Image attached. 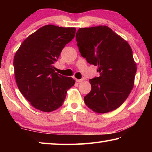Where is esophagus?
<instances>
[{
  "mask_svg": "<svg viewBox=\"0 0 152 152\" xmlns=\"http://www.w3.org/2000/svg\"><path fill=\"white\" fill-rule=\"evenodd\" d=\"M83 80H84L83 79H76V81L78 82V83H80V82H82Z\"/></svg>",
  "mask_w": 152,
  "mask_h": 152,
  "instance_id": "1",
  "label": "esophagus"
}]
</instances>
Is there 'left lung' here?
I'll list each match as a JSON object with an SVG mask.
<instances>
[{
  "label": "left lung",
  "mask_w": 152,
  "mask_h": 152,
  "mask_svg": "<svg viewBox=\"0 0 152 152\" xmlns=\"http://www.w3.org/2000/svg\"><path fill=\"white\" fill-rule=\"evenodd\" d=\"M76 38L79 51L90 64L98 66L99 77L89 80L91 91L84 96L87 107L106 113L119 107L134 86L137 65L127 41L109 27L80 28Z\"/></svg>",
  "instance_id": "8db88e82"
}]
</instances>
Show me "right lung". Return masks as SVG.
<instances>
[{
	"mask_svg": "<svg viewBox=\"0 0 152 152\" xmlns=\"http://www.w3.org/2000/svg\"><path fill=\"white\" fill-rule=\"evenodd\" d=\"M76 28L47 25L27 37L14 57L18 88L30 104L43 112L60 108L75 80L56 73L53 64L75 36Z\"/></svg>",
	"mask_w": 152,
	"mask_h": 152,
	"instance_id": "add662e5",
	"label": "right lung"
}]
</instances>
